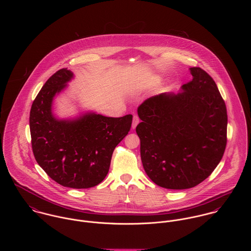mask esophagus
<instances>
[{
	"instance_id": "34e87169",
	"label": "esophagus",
	"mask_w": 251,
	"mask_h": 251,
	"mask_svg": "<svg viewBox=\"0 0 251 251\" xmlns=\"http://www.w3.org/2000/svg\"><path fill=\"white\" fill-rule=\"evenodd\" d=\"M140 120H139V117L138 116H134L133 117V121H132V128H135L136 126L139 124Z\"/></svg>"
}]
</instances>
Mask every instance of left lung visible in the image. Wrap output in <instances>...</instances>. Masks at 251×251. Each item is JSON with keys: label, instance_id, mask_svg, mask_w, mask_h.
Here are the masks:
<instances>
[{"label": "left lung", "instance_id": "obj_1", "mask_svg": "<svg viewBox=\"0 0 251 251\" xmlns=\"http://www.w3.org/2000/svg\"><path fill=\"white\" fill-rule=\"evenodd\" d=\"M178 95L160 94L138 107L144 170L168 189L191 188L207 179L227 144V110L212 76L191 68Z\"/></svg>", "mask_w": 251, "mask_h": 251}]
</instances>
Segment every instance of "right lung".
Segmentation results:
<instances>
[{"mask_svg":"<svg viewBox=\"0 0 251 251\" xmlns=\"http://www.w3.org/2000/svg\"><path fill=\"white\" fill-rule=\"evenodd\" d=\"M72 72H55L37 94L30 112L32 149L45 173L63 186L89 188L107 175L116 146L128 133L132 115L110 118L87 114L75 121H59L52 114V100Z\"/></svg>","mask_w":251,"mask_h":251,"instance_id":"obj_1","label":"right lung"}]
</instances>
